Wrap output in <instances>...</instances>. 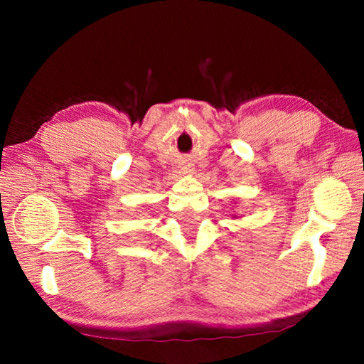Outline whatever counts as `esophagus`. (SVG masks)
<instances>
[{"label": "esophagus", "mask_w": 364, "mask_h": 364, "mask_svg": "<svg viewBox=\"0 0 364 364\" xmlns=\"http://www.w3.org/2000/svg\"><path fill=\"white\" fill-rule=\"evenodd\" d=\"M183 170L186 171V173H188V171H191V165H189V164H186V162H184V164H183Z\"/></svg>", "instance_id": "esophagus-1"}]
</instances>
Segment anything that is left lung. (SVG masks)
Masks as SVG:
<instances>
[{
    "instance_id": "8db88e82",
    "label": "left lung",
    "mask_w": 364,
    "mask_h": 364,
    "mask_svg": "<svg viewBox=\"0 0 364 364\" xmlns=\"http://www.w3.org/2000/svg\"><path fill=\"white\" fill-rule=\"evenodd\" d=\"M232 218H237V217H236V215H234V217H232Z\"/></svg>"
}]
</instances>
